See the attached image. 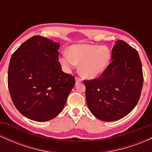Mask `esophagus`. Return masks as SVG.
<instances>
[{"label": "esophagus", "mask_w": 152, "mask_h": 152, "mask_svg": "<svg viewBox=\"0 0 152 152\" xmlns=\"http://www.w3.org/2000/svg\"><path fill=\"white\" fill-rule=\"evenodd\" d=\"M75 80H76V84H77V83H80V82L82 81L81 78H79V77H77V76H76V77L75 78Z\"/></svg>", "instance_id": "obj_1"}]
</instances>
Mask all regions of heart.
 Instances as JSON below:
<instances>
[{"label": "heart", "mask_w": 152, "mask_h": 152, "mask_svg": "<svg viewBox=\"0 0 152 152\" xmlns=\"http://www.w3.org/2000/svg\"><path fill=\"white\" fill-rule=\"evenodd\" d=\"M111 52L104 46L78 44L70 47L61 57V63L68 69L79 64V70L87 78H95L102 74L109 65Z\"/></svg>", "instance_id": "1"}]
</instances>
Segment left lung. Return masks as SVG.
Returning a JSON list of instances; mask_svg holds the SVG:
<instances>
[{"label": "left lung", "instance_id": "obj_1", "mask_svg": "<svg viewBox=\"0 0 152 152\" xmlns=\"http://www.w3.org/2000/svg\"><path fill=\"white\" fill-rule=\"evenodd\" d=\"M111 60L99 78L84 81L88 109L104 121L129 114L139 102L144 81L139 53L125 41L115 43Z\"/></svg>", "mask_w": 152, "mask_h": 152}]
</instances>
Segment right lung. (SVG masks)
Here are the masks:
<instances>
[{
  "instance_id": "obj_1",
  "label": "right lung",
  "mask_w": 152,
  "mask_h": 152,
  "mask_svg": "<svg viewBox=\"0 0 152 152\" xmlns=\"http://www.w3.org/2000/svg\"><path fill=\"white\" fill-rule=\"evenodd\" d=\"M59 47L52 40L34 36L12 55L8 89L15 108L26 118L47 121L64 109L75 78L63 72Z\"/></svg>"
}]
</instances>
